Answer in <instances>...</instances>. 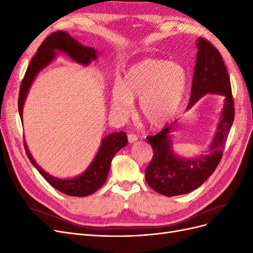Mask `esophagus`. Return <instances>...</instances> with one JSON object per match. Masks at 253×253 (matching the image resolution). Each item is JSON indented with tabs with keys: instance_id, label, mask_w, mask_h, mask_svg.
<instances>
[{
	"instance_id": "esophagus-1",
	"label": "esophagus",
	"mask_w": 253,
	"mask_h": 253,
	"mask_svg": "<svg viewBox=\"0 0 253 253\" xmlns=\"http://www.w3.org/2000/svg\"><path fill=\"white\" fill-rule=\"evenodd\" d=\"M127 139H128V142H129V143H133V142L138 140V136L133 134V133H129V134L127 135Z\"/></svg>"
}]
</instances>
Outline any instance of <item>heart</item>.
Listing matches in <instances>:
<instances>
[{"label":"heart","instance_id":"obj_1","mask_svg":"<svg viewBox=\"0 0 253 253\" xmlns=\"http://www.w3.org/2000/svg\"><path fill=\"white\" fill-rule=\"evenodd\" d=\"M188 87L185 67L162 59H145L127 68L120 83L113 86L111 106L126 117L139 100L143 120L153 127L166 125L178 112Z\"/></svg>","mask_w":253,"mask_h":253}]
</instances>
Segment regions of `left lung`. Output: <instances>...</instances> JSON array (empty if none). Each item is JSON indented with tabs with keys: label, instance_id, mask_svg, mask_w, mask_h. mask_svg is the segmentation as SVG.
<instances>
[{
	"label": "left lung",
	"instance_id": "1",
	"mask_svg": "<svg viewBox=\"0 0 253 253\" xmlns=\"http://www.w3.org/2000/svg\"><path fill=\"white\" fill-rule=\"evenodd\" d=\"M196 63L187 111L207 94L224 97L215 133L210 143L208 154L185 158L173 150L172 133L178 125L176 119L163 131L147 139L153 149V158L145 169V180L157 193L176 196L192 192L208 179L220 162L223 150L234 120V104L231 85L223 57L213 45L198 38Z\"/></svg>",
	"mask_w": 253,
	"mask_h": 253
}]
</instances>
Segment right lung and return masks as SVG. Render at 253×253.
I'll use <instances>...</instances> for the list:
<instances>
[{
  "instance_id": "right-lung-1",
  "label": "right lung",
  "mask_w": 253,
  "mask_h": 253,
  "mask_svg": "<svg viewBox=\"0 0 253 253\" xmlns=\"http://www.w3.org/2000/svg\"><path fill=\"white\" fill-rule=\"evenodd\" d=\"M58 51L65 53L76 63L84 66H88L91 61H95L98 58V51L95 48L84 46L67 33L57 32L48 36L40 45L37 53L30 61L24 79L21 83L18 109L22 121L23 108H24L30 86H32L38 74L56 59ZM24 145L30 163L50 186L66 195L82 197L93 194L105 182L111 168L112 159L119 150L126 147L127 136L124 131L106 135L101 140L100 148H99L93 162L90 163L87 169L82 174L73 178H58L45 172L30 154L26 141H24Z\"/></svg>"
}]
</instances>
